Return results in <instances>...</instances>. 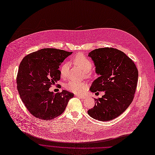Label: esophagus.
<instances>
[{
    "label": "esophagus",
    "instance_id": "1",
    "mask_svg": "<svg viewBox=\"0 0 155 155\" xmlns=\"http://www.w3.org/2000/svg\"><path fill=\"white\" fill-rule=\"evenodd\" d=\"M77 97H80V98H81V99H83H83H85V96H82V95L81 96V95H78V94H77Z\"/></svg>",
    "mask_w": 155,
    "mask_h": 155
}]
</instances>
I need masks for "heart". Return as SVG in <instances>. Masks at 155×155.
<instances>
[{
    "mask_svg": "<svg viewBox=\"0 0 155 155\" xmlns=\"http://www.w3.org/2000/svg\"><path fill=\"white\" fill-rule=\"evenodd\" d=\"M74 63L80 67L83 71L85 72L86 75L88 77H91L94 75V70L92 69L93 64L91 61L85 55L82 53L77 54L74 58ZM68 65L67 62H64L61 68L60 72L62 77H65L68 72ZM87 88V84L84 82L77 81L75 80L70 81L68 83L66 84L65 88L70 91L76 94L82 93Z\"/></svg>",
    "mask_w": 155,
    "mask_h": 155,
    "instance_id": "b5f03b06",
    "label": "heart"
}]
</instances>
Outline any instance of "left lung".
I'll list each match as a JSON object with an SVG mask.
<instances>
[{"label": "left lung", "mask_w": 155, "mask_h": 155, "mask_svg": "<svg viewBox=\"0 0 155 155\" xmlns=\"http://www.w3.org/2000/svg\"><path fill=\"white\" fill-rule=\"evenodd\" d=\"M96 72L100 77L90 88L92 92L104 91L102 97L95 98L94 106L88 110L95 119H114L132 102L137 88L138 72L134 61L121 51L113 48L96 49L89 53Z\"/></svg>", "instance_id": "8db88e82"}]
</instances>
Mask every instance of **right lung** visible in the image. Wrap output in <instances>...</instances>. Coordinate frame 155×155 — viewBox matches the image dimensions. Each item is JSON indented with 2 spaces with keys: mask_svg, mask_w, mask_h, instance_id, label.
Segmentation results:
<instances>
[{
  "mask_svg": "<svg viewBox=\"0 0 155 155\" xmlns=\"http://www.w3.org/2000/svg\"><path fill=\"white\" fill-rule=\"evenodd\" d=\"M72 52L45 48L28 54L20 64L17 90L26 109L36 118L51 120L61 115L74 94L49 89L61 79L59 66Z\"/></svg>",
  "mask_w": 155,
  "mask_h": 155,
  "instance_id": "right-lung-1",
  "label": "right lung"
}]
</instances>
